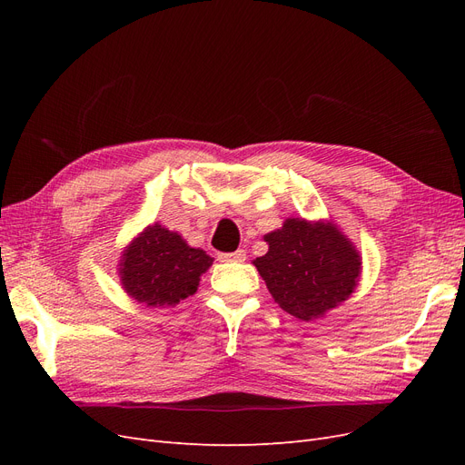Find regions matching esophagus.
<instances>
[{"label": "esophagus", "instance_id": "1", "mask_svg": "<svg viewBox=\"0 0 465 465\" xmlns=\"http://www.w3.org/2000/svg\"><path fill=\"white\" fill-rule=\"evenodd\" d=\"M221 262H244L246 260V250H236L229 252V254H219Z\"/></svg>", "mask_w": 465, "mask_h": 465}]
</instances>
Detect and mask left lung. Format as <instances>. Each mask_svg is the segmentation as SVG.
<instances>
[{
  "label": "left lung",
  "mask_w": 465,
  "mask_h": 465,
  "mask_svg": "<svg viewBox=\"0 0 465 465\" xmlns=\"http://www.w3.org/2000/svg\"><path fill=\"white\" fill-rule=\"evenodd\" d=\"M263 238L270 250L254 265L275 302L289 314L318 318L353 292L361 256L333 224L287 219Z\"/></svg>",
  "instance_id": "obj_1"
}]
</instances>
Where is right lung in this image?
<instances>
[{"instance_id": "1", "label": "right lung", "mask_w": 465, "mask_h": 465, "mask_svg": "<svg viewBox=\"0 0 465 465\" xmlns=\"http://www.w3.org/2000/svg\"><path fill=\"white\" fill-rule=\"evenodd\" d=\"M213 258L190 248L182 236L153 224L135 238L122 260V283L145 306H173L190 297Z\"/></svg>"}]
</instances>
